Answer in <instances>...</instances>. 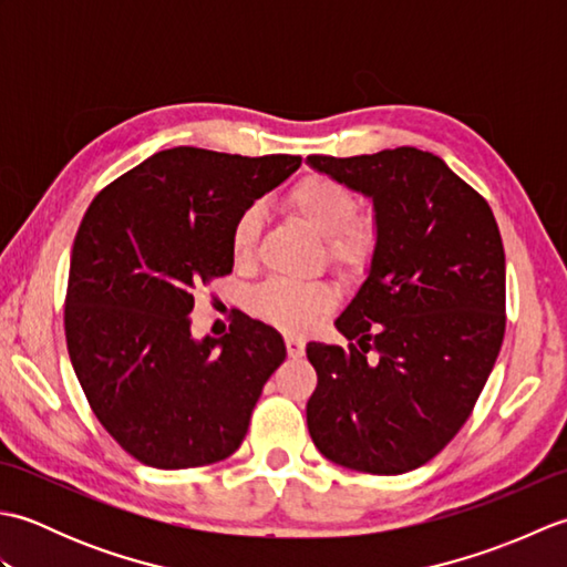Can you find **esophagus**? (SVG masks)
Masks as SVG:
<instances>
[{"mask_svg": "<svg viewBox=\"0 0 567 567\" xmlns=\"http://www.w3.org/2000/svg\"><path fill=\"white\" fill-rule=\"evenodd\" d=\"M285 346H287V355H290V358L297 360V358L305 355V341L297 339V336H287Z\"/></svg>", "mask_w": 567, "mask_h": 567, "instance_id": "obj_1", "label": "esophagus"}]
</instances>
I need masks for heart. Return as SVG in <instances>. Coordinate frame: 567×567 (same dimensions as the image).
Returning a JSON list of instances; mask_svg holds the SVG:
<instances>
[{
	"instance_id": "1",
	"label": "heart",
	"mask_w": 567,
	"mask_h": 567,
	"mask_svg": "<svg viewBox=\"0 0 567 567\" xmlns=\"http://www.w3.org/2000/svg\"><path fill=\"white\" fill-rule=\"evenodd\" d=\"M287 207L327 244V258L341 275L370 268L380 244V226L370 214H358L355 195L339 179L307 175L287 192ZM260 234V212L248 207L231 228V252L248 260ZM333 307V292L321 282H292L285 277L265 282L252 295V309L287 331H305Z\"/></svg>"
}]
</instances>
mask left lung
I'll return each mask as SVG.
<instances>
[{
	"label": "left lung",
	"mask_w": 567,
	"mask_h": 567,
	"mask_svg": "<svg viewBox=\"0 0 567 567\" xmlns=\"http://www.w3.org/2000/svg\"><path fill=\"white\" fill-rule=\"evenodd\" d=\"M307 161L370 197L380 226L368 280L336 319L358 343L307 346L319 378L309 436L343 467L402 475L451 443L495 368L507 327L499 228L487 199L433 153Z\"/></svg>",
	"instance_id": "8db88e82"
}]
</instances>
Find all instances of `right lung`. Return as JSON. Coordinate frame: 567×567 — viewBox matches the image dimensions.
Returning <instances> with one entry per match:
<instances>
[{
	"instance_id": "right-lung-1",
	"label": "right lung",
	"mask_w": 567,
	"mask_h": 567,
	"mask_svg": "<svg viewBox=\"0 0 567 567\" xmlns=\"http://www.w3.org/2000/svg\"><path fill=\"white\" fill-rule=\"evenodd\" d=\"M299 155L179 146L151 155L92 199L70 256L65 341L94 416L161 470L238 451L282 336L246 315L195 341V295L234 268L238 214L290 177Z\"/></svg>"
}]
</instances>
